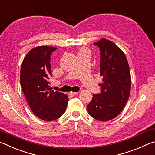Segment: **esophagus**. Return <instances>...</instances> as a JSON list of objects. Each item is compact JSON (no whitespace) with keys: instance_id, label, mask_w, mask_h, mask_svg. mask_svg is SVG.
Wrapping results in <instances>:
<instances>
[{"instance_id":"esophagus-1","label":"esophagus","mask_w":155,"mask_h":155,"mask_svg":"<svg viewBox=\"0 0 155 155\" xmlns=\"http://www.w3.org/2000/svg\"><path fill=\"white\" fill-rule=\"evenodd\" d=\"M78 94V92H70V93H69V94H70V95H71V96H75Z\"/></svg>"}]
</instances>
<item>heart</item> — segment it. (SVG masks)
Returning <instances> with one entry per match:
<instances>
[{
	"mask_svg": "<svg viewBox=\"0 0 155 155\" xmlns=\"http://www.w3.org/2000/svg\"><path fill=\"white\" fill-rule=\"evenodd\" d=\"M88 51L86 49H82V50H81L80 51Z\"/></svg>",
	"mask_w": 155,
	"mask_h": 155,
	"instance_id": "heart-1",
	"label": "heart"
}]
</instances>
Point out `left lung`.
<instances>
[{
    "label": "left lung",
    "mask_w": 155,
    "mask_h": 155,
    "mask_svg": "<svg viewBox=\"0 0 155 155\" xmlns=\"http://www.w3.org/2000/svg\"><path fill=\"white\" fill-rule=\"evenodd\" d=\"M94 44L99 46L101 55V93L93 94L87 109L92 117L105 122L124 109L131 91V73L125 54L114 43L103 38Z\"/></svg>",
    "instance_id": "left-lung-1"
}]
</instances>
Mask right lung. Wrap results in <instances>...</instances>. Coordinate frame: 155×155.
<instances>
[{
    "label": "right lung",
    "instance_id": "add662e5",
    "mask_svg": "<svg viewBox=\"0 0 155 155\" xmlns=\"http://www.w3.org/2000/svg\"><path fill=\"white\" fill-rule=\"evenodd\" d=\"M56 49L48 45L31 49L24 57L20 70V84L26 101L34 114L45 121L61 117L69 101L67 94L54 92L49 86L50 56Z\"/></svg>",
    "mask_w": 155,
    "mask_h": 155
}]
</instances>
